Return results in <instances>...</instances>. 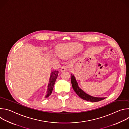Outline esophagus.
Listing matches in <instances>:
<instances>
[{
	"label": "esophagus",
	"mask_w": 129,
	"mask_h": 129,
	"mask_svg": "<svg viewBox=\"0 0 129 129\" xmlns=\"http://www.w3.org/2000/svg\"><path fill=\"white\" fill-rule=\"evenodd\" d=\"M67 69H68L67 66H66V65H64L63 66H62V67L61 68L60 70H61V71L63 72V71H65L67 70Z\"/></svg>",
	"instance_id": "obj_1"
}]
</instances>
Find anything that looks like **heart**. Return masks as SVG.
Here are the masks:
<instances>
[{
  "label": "heart",
  "instance_id": "obj_1",
  "mask_svg": "<svg viewBox=\"0 0 129 129\" xmlns=\"http://www.w3.org/2000/svg\"><path fill=\"white\" fill-rule=\"evenodd\" d=\"M82 49L81 45L75 43H70L60 45L57 51L59 56L62 58H67L74 56Z\"/></svg>",
  "mask_w": 129,
  "mask_h": 129
}]
</instances>
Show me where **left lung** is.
<instances>
[{
	"mask_svg": "<svg viewBox=\"0 0 129 129\" xmlns=\"http://www.w3.org/2000/svg\"><path fill=\"white\" fill-rule=\"evenodd\" d=\"M71 82L73 89L76 92L77 95H79L82 99L87 101L88 102H96L101 101L105 99V98H96L86 93H85L84 91H83L78 86V84L76 80V78L74 76L71 74Z\"/></svg>",
	"mask_w": 129,
	"mask_h": 129,
	"instance_id": "8db88e82",
	"label": "left lung"
}]
</instances>
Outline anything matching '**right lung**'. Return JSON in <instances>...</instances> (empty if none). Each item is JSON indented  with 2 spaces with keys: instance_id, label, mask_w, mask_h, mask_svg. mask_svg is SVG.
<instances>
[{
  "instance_id": "add662e5",
  "label": "right lung",
  "mask_w": 129,
  "mask_h": 129,
  "mask_svg": "<svg viewBox=\"0 0 129 129\" xmlns=\"http://www.w3.org/2000/svg\"><path fill=\"white\" fill-rule=\"evenodd\" d=\"M58 73H59V71L58 70H54L51 71L50 76L49 83L48 85L47 92L45 96V98H48L51 94L55 82H56L57 77L58 76Z\"/></svg>"
}]
</instances>
